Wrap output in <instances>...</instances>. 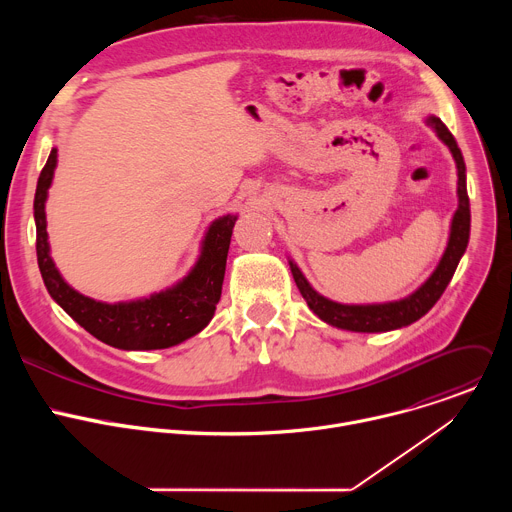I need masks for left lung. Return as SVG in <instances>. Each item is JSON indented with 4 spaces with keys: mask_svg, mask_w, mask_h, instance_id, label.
Masks as SVG:
<instances>
[{
    "mask_svg": "<svg viewBox=\"0 0 512 512\" xmlns=\"http://www.w3.org/2000/svg\"><path fill=\"white\" fill-rule=\"evenodd\" d=\"M425 125L435 131V135L440 137L448 150L452 152V158L456 162L458 170V208L452 216V225H450V237L446 251L433 269V273L415 289L409 296L393 302H381V304H340L334 302L310 285L298 263L287 257L291 275H294V281L300 289V294L304 296L308 308L326 324L340 328V330H350V332H389V330H399L405 328L413 322H417L421 316H425L435 302L442 298L446 291L448 283L452 281L456 267L466 253L468 239H470V200H468V188H466V164L462 158V152L458 148V143L450 129L442 123L440 117L427 115Z\"/></svg>",
    "mask_w": 512,
    "mask_h": 512,
    "instance_id": "obj_1",
    "label": "left lung"
}]
</instances>
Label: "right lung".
<instances>
[{"mask_svg":"<svg viewBox=\"0 0 512 512\" xmlns=\"http://www.w3.org/2000/svg\"><path fill=\"white\" fill-rule=\"evenodd\" d=\"M58 150L52 148L34 196L36 255L50 298L89 334L119 350H158L182 344L202 332L221 300L233 227L239 214H223L204 233L192 269L174 285L129 302H99L64 281L50 255L46 200L54 180Z\"/></svg>","mask_w":512,"mask_h":512,"instance_id":"right-lung-1","label":"right lung"}]
</instances>
